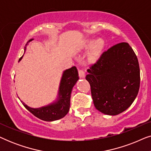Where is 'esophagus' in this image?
<instances>
[{"instance_id": "obj_1", "label": "esophagus", "mask_w": 151, "mask_h": 151, "mask_svg": "<svg viewBox=\"0 0 151 151\" xmlns=\"http://www.w3.org/2000/svg\"><path fill=\"white\" fill-rule=\"evenodd\" d=\"M78 74H79L80 78H84L85 76V73H84V71L83 69H78Z\"/></svg>"}]
</instances>
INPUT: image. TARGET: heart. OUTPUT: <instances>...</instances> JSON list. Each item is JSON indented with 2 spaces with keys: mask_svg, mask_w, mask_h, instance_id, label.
Returning <instances> with one entry per match:
<instances>
[{
  "mask_svg": "<svg viewBox=\"0 0 151 151\" xmlns=\"http://www.w3.org/2000/svg\"><path fill=\"white\" fill-rule=\"evenodd\" d=\"M93 45L94 46H93V48L92 50L91 58L93 60H96L98 58V57L99 56V54H100L101 50H102L103 47H104V41L101 40V39L97 41L96 40H92L88 41L87 45H86V47H87L88 48H91V47H92Z\"/></svg>",
  "mask_w": 151,
  "mask_h": 151,
  "instance_id": "1",
  "label": "heart"
}]
</instances>
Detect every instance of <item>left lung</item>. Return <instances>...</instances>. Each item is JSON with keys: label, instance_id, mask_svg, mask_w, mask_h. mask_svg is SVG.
Segmentation results:
<instances>
[{"label": "left lung", "instance_id": "left-lung-1", "mask_svg": "<svg viewBox=\"0 0 151 151\" xmlns=\"http://www.w3.org/2000/svg\"><path fill=\"white\" fill-rule=\"evenodd\" d=\"M94 106L106 115H115L129 108L137 96L140 71L137 55L127 42L103 52L87 70Z\"/></svg>", "mask_w": 151, "mask_h": 151}]
</instances>
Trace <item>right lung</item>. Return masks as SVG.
<instances>
[{
	"label": "right lung",
	"mask_w": 151,
	"mask_h": 151,
	"mask_svg": "<svg viewBox=\"0 0 151 151\" xmlns=\"http://www.w3.org/2000/svg\"><path fill=\"white\" fill-rule=\"evenodd\" d=\"M33 40L34 39L32 38L29 41L30 42ZM22 56L19 59V61ZM78 78L77 68L72 67L63 73L60 86L59 99L56 102L39 109L30 108L22 102V104L34 116L42 120L51 122L63 118L69 111L71 91Z\"/></svg>",
	"instance_id": "right-lung-1"
}]
</instances>
